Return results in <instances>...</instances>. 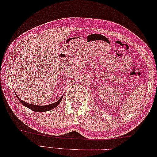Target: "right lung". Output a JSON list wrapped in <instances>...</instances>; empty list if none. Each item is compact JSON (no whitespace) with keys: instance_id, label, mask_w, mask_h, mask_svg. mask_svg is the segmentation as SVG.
<instances>
[{"instance_id":"right-lung-1","label":"right lung","mask_w":157,"mask_h":157,"mask_svg":"<svg viewBox=\"0 0 157 157\" xmlns=\"http://www.w3.org/2000/svg\"><path fill=\"white\" fill-rule=\"evenodd\" d=\"M17 97L18 98L17 96ZM62 98H63V96L61 97V98L59 99L58 101H56V103H53V104H49V105H45V106H37V105L29 104H28V103H27V102L24 101H22V100H21V99H19V98H19V101H20L21 104L24 105V106L28 107V108L30 109L31 110L34 111V112H47V111L52 109H54L56 106H58L59 103L61 101V100H62Z\"/></svg>"}]
</instances>
